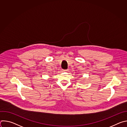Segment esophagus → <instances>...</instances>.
Segmentation results:
<instances>
[{"instance_id":"obj_1","label":"esophagus","mask_w":127,"mask_h":127,"mask_svg":"<svg viewBox=\"0 0 127 127\" xmlns=\"http://www.w3.org/2000/svg\"><path fill=\"white\" fill-rule=\"evenodd\" d=\"M68 71V69H65V70H62V71L63 72H67Z\"/></svg>"}]
</instances>
